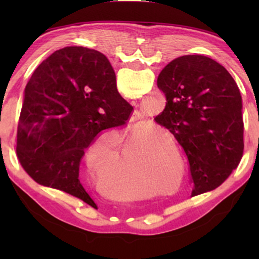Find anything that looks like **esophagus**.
<instances>
[{
	"instance_id": "34e87169",
	"label": "esophagus",
	"mask_w": 259,
	"mask_h": 259,
	"mask_svg": "<svg viewBox=\"0 0 259 259\" xmlns=\"http://www.w3.org/2000/svg\"><path fill=\"white\" fill-rule=\"evenodd\" d=\"M138 114H139V112H138Z\"/></svg>"
}]
</instances>
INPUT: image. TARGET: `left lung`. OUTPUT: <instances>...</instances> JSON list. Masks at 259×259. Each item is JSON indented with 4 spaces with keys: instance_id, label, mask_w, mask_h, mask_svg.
I'll use <instances>...</instances> for the list:
<instances>
[{
    "instance_id": "1",
    "label": "left lung",
    "mask_w": 259,
    "mask_h": 259,
    "mask_svg": "<svg viewBox=\"0 0 259 259\" xmlns=\"http://www.w3.org/2000/svg\"><path fill=\"white\" fill-rule=\"evenodd\" d=\"M157 87L166 98L155 121L168 129L186 154L191 196L224 183L243 154L241 95L233 77L202 55L174 59L162 69Z\"/></svg>"
}]
</instances>
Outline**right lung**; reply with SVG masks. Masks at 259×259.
I'll list each match as a JSON object with an SVG mask.
<instances>
[{"instance_id":"obj_1","label":"right lung","mask_w":259,"mask_h":259,"mask_svg":"<svg viewBox=\"0 0 259 259\" xmlns=\"http://www.w3.org/2000/svg\"><path fill=\"white\" fill-rule=\"evenodd\" d=\"M131 111L103 54L84 47L57 50L25 88L17 134L20 164L41 185L93 204L78 181L84 150L100 131L124 124Z\"/></svg>"}]
</instances>
